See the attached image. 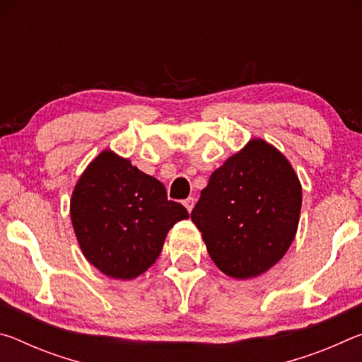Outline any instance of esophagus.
<instances>
[{"instance_id": "obj_1", "label": "esophagus", "mask_w": 362, "mask_h": 362, "mask_svg": "<svg viewBox=\"0 0 362 362\" xmlns=\"http://www.w3.org/2000/svg\"><path fill=\"white\" fill-rule=\"evenodd\" d=\"M183 206L187 207L188 212L193 211V206H194V198H187L185 201H183Z\"/></svg>"}]
</instances>
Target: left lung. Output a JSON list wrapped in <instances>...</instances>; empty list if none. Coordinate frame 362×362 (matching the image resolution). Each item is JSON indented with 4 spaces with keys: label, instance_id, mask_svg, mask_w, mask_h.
Masks as SVG:
<instances>
[{
    "label": "left lung",
    "instance_id": "left-lung-1",
    "mask_svg": "<svg viewBox=\"0 0 362 362\" xmlns=\"http://www.w3.org/2000/svg\"><path fill=\"white\" fill-rule=\"evenodd\" d=\"M302 185L291 163L254 139L216 169L192 211L207 252L225 274L255 278L283 259L296 238Z\"/></svg>",
    "mask_w": 362,
    "mask_h": 362
}]
</instances>
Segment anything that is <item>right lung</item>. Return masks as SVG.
Segmentation results:
<instances>
[{
    "mask_svg": "<svg viewBox=\"0 0 362 362\" xmlns=\"http://www.w3.org/2000/svg\"><path fill=\"white\" fill-rule=\"evenodd\" d=\"M70 217L86 259L110 278L132 279L155 263L188 211L155 177L105 150L79 177Z\"/></svg>",
    "mask_w": 362,
    "mask_h": 362,
    "instance_id": "1",
    "label": "right lung"
}]
</instances>
